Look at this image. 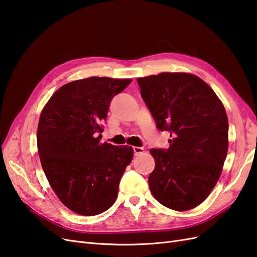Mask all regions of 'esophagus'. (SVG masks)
Returning <instances> with one entry per match:
<instances>
[{
  "mask_svg": "<svg viewBox=\"0 0 257 257\" xmlns=\"http://www.w3.org/2000/svg\"><path fill=\"white\" fill-rule=\"evenodd\" d=\"M133 150H134V154L136 155H141L142 153H144V148H142V147H134L133 148Z\"/></svg>",
  "mask_w": 257,
  "mask_h": 257,
  "instance_id": "1",
  "label": "esophagus"
}]
</instances>
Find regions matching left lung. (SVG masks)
<instances>
[{"mask_svg":"<svg viewBox=\"0 0 257 257\" xmlns=\"http://www.w3.org/2000/svg\"><path fill=\"white\" fill-rule=\"evenodd\" d=\"M167 149H151L149 186L160 204L177 211L197 207L221 176L228 149V120L214 91L199 77L161 73L137 79Z\"/></svg>","mask_w":257,"mask_h":257,"instance_id":"left-lung-1","label":"left lung"}]
</instances>
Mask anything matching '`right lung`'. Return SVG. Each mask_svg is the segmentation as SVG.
Masks as SVG:
<instances>
[{"label":"right lung","instance_id":"1","mask_svg":"<svg viewBox=\"0 0 257 257\" xmlns=\"http://www.w3.org/2000/svg\"><path fill=\"white\" fill-rule=\"evenodd\" d=\"M132 79L108 77L68 82L45 105L37 128L42 167L56 195L72 211L96 215L109 209L133 159L132 147L100 144V123L111 99Z\"/></svg>","mask_w":257,"mask_h":257}]
</instances>
